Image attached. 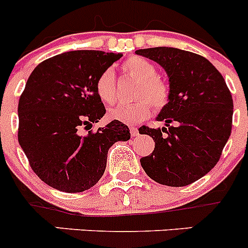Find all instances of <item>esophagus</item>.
Instances as JSON below:
<instances>
[{
	"mask_svg": "<svg viewBox=\"0 0 248 248\" xmlns=\"http://www.w3.org/2000/svg\"><path fill=\"white\" fill-rule=\"evenodd\" d=\"M130 134L131 137H138V135H139V130H138V128H135V126H130Z\"/></svg>",
	"mask_w": 248,
	"mask_h": 248,
	"instance_id": "34e87169",
	"label": "esophagus"
}]
</instances>
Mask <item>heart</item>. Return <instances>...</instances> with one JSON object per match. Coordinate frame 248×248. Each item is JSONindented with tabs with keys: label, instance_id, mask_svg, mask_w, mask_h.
<instances>
[{
	"label": "heart",
	"instance_id": "1",
	"mask_svg": "<svg viewBox=\"0 0 248 248\" xmlns=\"http://www.w3.org/2000/svg\"><path fill=\"white\" fill-rule=\"evenodd\" d=\"M122 71L126 76L139 79L134 93V98L139 100L109 109V119L125 124H134L150 115L151 105L156 111L166 108L170 102V87L165 79L157 76V68L154 63L143 57H131L123 63ZM95 91L104 104L110 105L115 102L117 83L115 73L111 68L105 69L98 77Z\"/></svg>",
	"mask_w": 248,
	"mask_h": 248
}]
</instances>
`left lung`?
Returning <instances> with one entry per match:
<instances>
[{"label": "left lung", "instance_id": "obj_1", "mask_svg": "<svg viewBox=\"0 0 248 248\" xmlns=\"http://www.w3.org/2000/svg\"><path fill=\"white\" fill-rule=\"evenodd\" d=\"M135 53L159 63L170 83V102L156 117L168 128H139L155 141L154 151L140 164L161 185L180 187L195 183L217 164L231 134V92L202 56L171 47Z\"/></svg>", "mask_w": 248, "mask_h": 248}]
</instances>
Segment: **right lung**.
Returning a JSON list of instances; mask_svg holds the SVG:
<instances>
[{
	"mask_svg": "<svg viewBox=\"0 0 248 248\" xmlns=\"http://www.w3.org/2000/svg\"><path fill=\"white\" fill-rule=\"evenodd\" d=\"M123 54L71 50L39 63L18 102V143L34 174L53 189L82 192L99 181L108 150L130 139L129 128L113 120L80 135L105 114L95 83Z\"/></svg>",
	"mask_w": 248,
	"mask_h": 248,
	"instance_id": "obj_1",
	"label": "right lung"
}]
</instances>
